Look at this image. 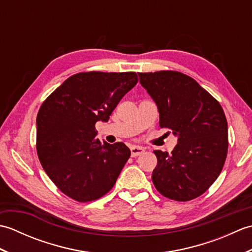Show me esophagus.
<instances>
[{"label": "esophagus", "mask_w": 252, "mask_h": 252, "mask_svg": "<svg viewBox=\"0 0 252 252\" xmlns=\"http://www.w3.org/2000/svg\"><path fill=\"white\" fill-rule=\"evenodd\" d=\"M144 152H145V149H144L143 147H140V146H132L131 147V156L132 157L140 156V155H142Z\"/></svg>", "instance_id": "1"}]
</instances>
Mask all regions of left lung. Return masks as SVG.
<instances>
[{"mask_svg":"<svg viewBox=\"0 0 252 252\" xmlns=\"http://www.w3.org/2000/svg\"><path fill=\"white\" fill-rule=\"evenodd\" d=\"M138 77L157 104L160 127L179 136L171 154L154 151L158 162L153 183L169 199H195L215 183L225 163L228 134L223 108L187 74L161 70Z\"/></svg>","mask_w":252,"mask_h":252,"instance_id":"obj_1","label":"left lung"}]
</instances>
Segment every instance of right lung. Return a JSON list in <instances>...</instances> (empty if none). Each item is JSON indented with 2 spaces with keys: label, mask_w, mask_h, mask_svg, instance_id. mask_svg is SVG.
<instances>
[{
  "label": "right lung",
  "mask_w": 252,
  "mask_h": 252,
  "mask_svg": "<svg viewBox=\"0 0 252 252\" xmlns=\"http://www.w3.org/2000/svg\"><path fill=\"white\" fill-rule=\"evenodd\" d=\"M137 81L135 72H79L41 105L37 157L53 183L71 199L96 200L116 184L131 151L122 142L103 145L95 123L108 121Z\"/></svg>",
  "instance_id": "1"
}]
</instances>
